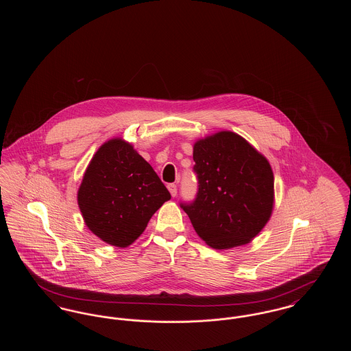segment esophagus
I'll list each match as a JSON object with an SVG mask.
<instances>
[{"mask_svg": "<svg viewBox=\"0 0 351 351\" xmlns=\"http://www.w3.org/2000/svg\"><path fill=\"white\" fill-rule=\"evenodd\" d=\"M167 188L172 197H175V196L178 195V186H176V184H168Z\"/></svg>", "mask_w": 351, "mask_h": 351, "instance_id": "1", "label": "esophagus"}]
</instances>
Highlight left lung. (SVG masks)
I'll return each mask as SVG.
<instances>
[{
	"label": "left lung",
	"mask_w": 351,
	"mask_h": 351,
	"mask_svg": "<svg viewBox=\"0 0 351 351\" xmlns=\"http://www.w3.org/2000/svg\"><path fill=\"white\" fill-rule=\"evenodd\" d=\"M197 197L183 205L201 239L216 250L250 243L266 226L275 204L274 172L267 158L229 130L193 145Z\"/></svg>",
	"instance_id": "1"
}]
</instances>
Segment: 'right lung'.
<instances>
[{
  "mask_svg": "<svg viewBox=\"0 0 351 351\" xmlns=\"http://www.w3.org/2000/svg\"><path fill=\"white\" fill-rule=\"evenodd\" d=\"M169 199L154 168L122 138L101 145L77 191L86 228L105 243L121 249L145 232L154 213Z\"/></svg>",
  "mask_w": 351,
  "mask_h": 351,
  "instance_id": "1",
  "label": "right lung"
}]
</instances>
